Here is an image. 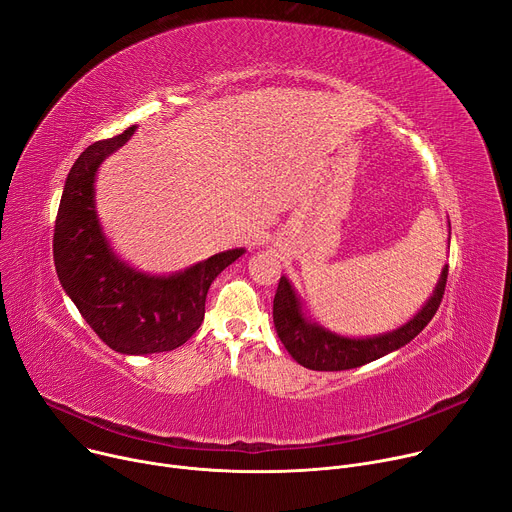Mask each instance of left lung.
Instances as JSON below:
<instances>
[{
  "mask_svg": "<svg viewBox=\"0 0 512 512\" xmlns=\"http://www.w3.org/2000/svg\"><path fill=\"white\" fill-rule=\"evenodd\" d=\"M447 271L449 267L445 265L433 296L421 312L402 324L400 329L369 339L341 337L322 329L316 322H310L302 312V304L288 277H280L273 298V324L277 337L300 365L316 371H341L376 361L410 343L431 322L445 294Z\"/></svg>",
  "mask_w": 512,
  "mask_h": 512,
  "instance_id": "1",
  "label": "left lung"
}]
</instances>
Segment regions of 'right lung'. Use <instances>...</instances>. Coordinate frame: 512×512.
<instances>
[{
    "instance_id": "1",
    "label": "right lung",
    "mask_w": 512,
    "mask_h": 512,
    "mask_svg": "<svg viewBox=\"0 0 512 512\" xmlns=\"http://www.w3.org/2000/svg\"><path fill=\"white\" fill-rule=\"evenodd\" d=\"M134 128L89 145L73 163L57 212L53 257L63 290L94 333L118 353L149 355L177 349L200 329L210 284L245 249L212 255L173 275L141 273L112 253L96 214L94 181L100 163Z\"/></svg>"
}]
</instances>
